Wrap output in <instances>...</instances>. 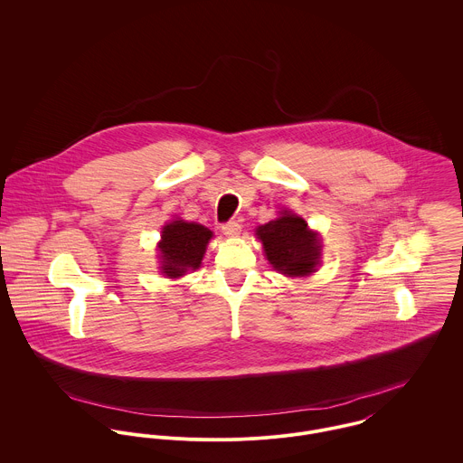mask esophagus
I'll list each match as a JSON object with an SVG mask.
<instances>
[{
	"label": "esophagus",
	"mask_w": 463,
	"mask_h": 463,
	"mask_svg": "<svg viewBox=\"0 0 463 463\" xmlns=\"http://www.w3.org/2000/svg\"><path fill=\"white\" fill-rule=\"evenodd\" d=\"M222 233L226 237H237L241 233V224L237 221H230V222H224L222 224Z\"/></svg>",
	"instance_id": "34e87169"
}]
</instances>
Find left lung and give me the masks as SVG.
Masks as SVG:
<instances>
[{
  "label": "left lung",
  "mask_w": 463,
  "mask_h": 463,
  "mask_svg": "<svg viewBox=\"0 0 463 463\" xmlns=\"http://www.w3.org/2000/svg\"><path fill=\"white\" fill-rule=\"evenodd\" d=\"M264 244L267 260L288 276H307L316 270L321 259V246L305 219L285 212L257 230Z\"/></svg>",
  "instance_id": "left-lung-1"
}]
</instances>
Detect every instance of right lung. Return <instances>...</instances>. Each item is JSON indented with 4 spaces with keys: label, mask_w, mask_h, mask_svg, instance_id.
<instances>
[{
    "label": "right lung",
    "mask_w": 463,
    "mask_h": 463,
    "mask_svg": "<svg viewBox=\"0 0 463 463\" xmlns=\"http://www.w3.org/2000/svg\"><path fill=\"white\" fill-rule=\"evenodd\" d=\"M212 232L196 222L173 221L162 230V270L178 278L191 269H198Z\"/></svg>",
    "instance_id": "right-lung-1"
}]
</instances>
